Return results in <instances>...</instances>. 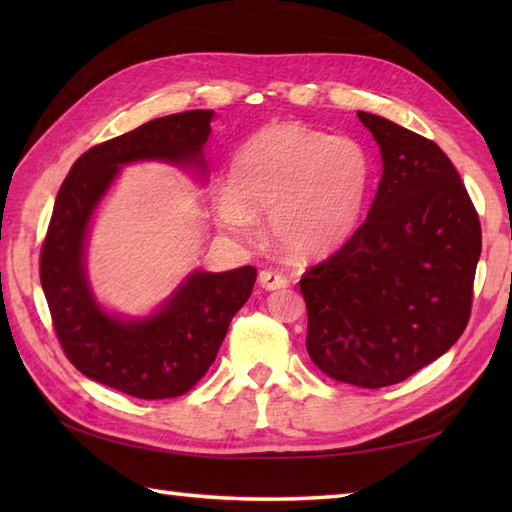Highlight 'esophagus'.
I'll use <instances>...</instances> for the list:
<instances>
[{
    "label": "esophagus",
    "instance_id": "esophagus-1",
    "mask_svg": "<svg viewBox=\"0 0 512 512\" xmlns=\"http://www.w3.org/2000/svg\"><path fill=\"white\" fill-rule=\"evenodd\" d=\"M259 284H262V288H266V290H279V288H286L290 281L284 273H279V270L266 268L259 273Z\"/></svg>",
    "mask_w": 512,
    "mask_h": 512
}]
</instances>
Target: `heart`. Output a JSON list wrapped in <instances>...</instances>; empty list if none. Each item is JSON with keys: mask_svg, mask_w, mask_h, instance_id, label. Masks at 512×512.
<instances>
[{"mask_svg": "<svg viewBox=\"0 0 512 512\" xmlns=\"http://www.w3.org/2000/svg\"><path fill=\"white\" fill-rule=\"evenodd\" d=\"M372 156L352 136H328L299 123H273L237 149L217 220L250 237L255 217L288 255L314 257L341 246L361 220Z\"/></svg>", "mask_w": 512, "mask_h": 512, "instance_id": "heart-1", "label": "heart"}]
</instances>
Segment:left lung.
<instances>
[{"instance_id": "left-lung-1", "label": "left lung", "mask_w": 512, "mask_h": 512, "mask_svg": "<svg viewBox=\"0 0 512 512\" xmlns=\"http://www.w3.org/2000/svg\"><path fill=\"white\" fill-rule=\"evenodd\" d=\"M383 176L365 222L303 273L306 347L325 376L380 389L436 361L473 306L482 226L449 156L411 129L358 112Z\"/></svg>"}]
</instances>
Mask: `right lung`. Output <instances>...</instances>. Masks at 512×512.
Returning <instances> with one entry per match:
<instances>
[{"label": "right lung", "mask_w": 512, "mask_h": 512, "mask_svg": "<svg viewBox=\"0 0 512 512\" xmlns=\"http://www.w3.org/2000/svg\"><path fill=\"white\" fill-rule=\"evenodd\" d=\"M211 110L154 118L105 140L74 162L54 200L41 246L39 277L54 332L81 374L143 400L187 394L215 361L235 312L253 292L257 270L193 273L154 317L125 321L94 301L83 248L96 204L134 160H165L204 169L202 147L211 134Z\"/></svg>", "instance_id": "1"}]
</instances>
